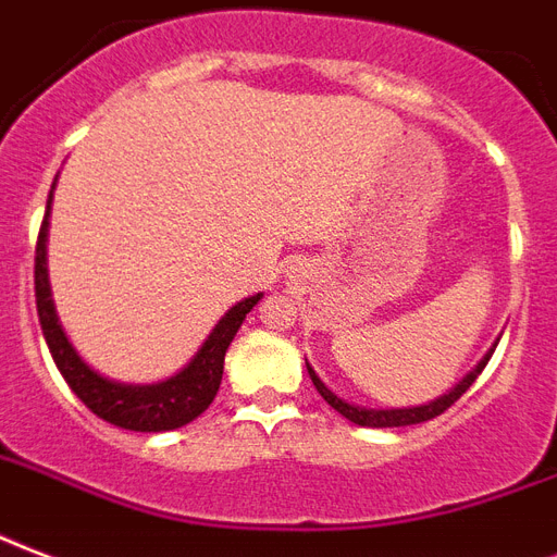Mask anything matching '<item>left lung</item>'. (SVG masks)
<instances>
[{"instance_id": "left-lung-1", "label": "left lung", "mask_w": 557, "mask_h": 557, "mask_svg": "<svg viewBox=\"0 0 557 557\" xmlns=\"http://www.w3.org/2000/svg\"><path fill=\"white\" fill-rule=\"evenodd\" d=\"M491 355H494V351H488V357H485V360H482V363L476 366V369H473V372L468 374V377H465V381L459 383L454 392H450V395H442V398L433 400V404H424V407H409V409H363V407H355V404H346V400L337 398L334 392L327 389L325 383L319 381L317 372H313L310 366H308V374H310V381H313V386H317L319 395H322V398H325L331 407L337 409L339 416H346L348 421H355V424H360V426H407V424H421V421H430V418L442 416L444 409L454 407L456 400L462 398L465 392L473 386V381L480 377V372L485 369V363L491 360Z\"/></svg>"}]
</instances>
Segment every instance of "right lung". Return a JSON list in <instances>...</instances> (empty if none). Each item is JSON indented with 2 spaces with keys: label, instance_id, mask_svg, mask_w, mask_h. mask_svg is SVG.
<instances>
[{
  "label": "right lung",
  "instance_id": "add662e5",
  "mask_svg": "<svg viewBox=\"0 0 557 557\" xmlns=\"http://www.w3.org/2000/svg\"><path fill=\"white\" fill-rule=\"evenodd\" d=\"M49 209L51 194L40 235H37V252H34V296H37V317H40L42 337L49 343L51 357H54L63 381L69 383V389L75 392L77 398L84 400L98 418L115 426H124V430H136V433H162V430H176V426L194 421L200 412L209 409V404L218 395L226 348L238 334L240 322L258 305L261 293L252 296V299L238 301L226 317L220 319L209 339L197 351V357L171 381L153 383V386H124V383L107 381L77 357V351L63 334V327H60L58 313H54L49 273H46Z\"/></svg>",
  "mask_w": 557,
  "mask_h": 557
}]
</instances>
